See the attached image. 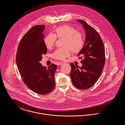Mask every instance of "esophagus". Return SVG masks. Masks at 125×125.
I'll return each mask as SVG.
<instances>
[{
  "instance_id": "esophagus-1",
  "label": "esophagus",
  "mask_w": 125,
  "mask_h": 125,
  "mask_svg": "<svg viewBox=\"0 0 125 125\" xmlns=\"http://www.w3.org/2000/svg\"><path fill=\"white\" fill-rule=\"evenodd\" d=\"M63 63H64L62 62H58L57 64H58V65H62Z\"/></svg>"
}]
</instances>
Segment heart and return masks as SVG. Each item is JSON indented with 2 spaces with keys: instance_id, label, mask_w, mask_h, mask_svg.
Masks as SVG:
<instances>
[{
  "instance_id": "obj_1",
  "label": "heart",
  "mask_w": 125,
  "mask_h": 125,
  "mask_svg": "<svg viewBox=\"0 0 125 125\" xmlns=\"http://www.w3.org/2000/svg\"><path fill=\"white\" fill-rule=\"evenodd\" d=\"M55 34H50L44 39V43L48 49H51L55 43L56 37L64 38L62 48L57 49L52 54L53 58L64 60L69 57L71 51L74 53L79 52L84 45V40L82 34L77 32L73 27L64 25L55 29Z\"/></svg>"
}]
</instances>
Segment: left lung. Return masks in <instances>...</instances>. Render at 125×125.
<instances>
[{"mask_svg": "<svg viewBox=\"0 0 125 125\" xmlns=\"http://www.w3.org/2000/svg\"><path fill=\"white\" fill-rule=\"evenodd\" d=\"M86 32V39L82 49L78 56L83 57L80 67L70 63V77L74 87L78 89H86L91 87L98 80L105 64V50L104 44L98 33L87 23L77 20ZM79 68H78V67Z\"/></svg>", "mask_w": 125, "mask_h": 125, "instance_id": "1", "label": "left lung"}]
</instances>
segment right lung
Returning <instances> with one entry per match:
<instances>
[{"label": "right lung", "instance_id": "add662e5", "mask_svg": "<svg viewBox=\"0 0 125 125\" xmlns=\"http://www.w3.org/2000/svg\"><path fill=\"white\" fill-rule=\"evenodd\" d=\"M45 25H36L22 37L16 55L19 71L26 86L40 95L49 93L55 87V72L57 65L52 63L48 68L40 61L47 53L43 31Z\"/></svg>", "mask_w": 125, "mask_h": 125}]
</instances>
